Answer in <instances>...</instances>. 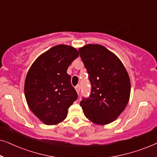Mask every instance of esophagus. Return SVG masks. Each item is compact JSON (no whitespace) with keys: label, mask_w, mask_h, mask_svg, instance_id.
I'll list each match as a JSON object with an SVG mask.
<instances>
[{"label":"esophagus","mask_w":157,"mask_h":157,"mask_svg":"<svg viewBox=\"0 0 157 157\" xmlns=\"http://www.w3.org/2000/svg\"><path fill=\"white\" fill-rule=\"evenodd\" d=\"M75 89H76V91L77 92V94H79V92H80V85H77L76 86V87H75Z\"/></svg>","instance_id":"obj_1"}]
</instances>
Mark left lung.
<instances>
[{
	"label": "left lung",
	"instance_id": "1",
	"mask_svg": "<svg viewBox=\"0 0 157 157\" xmlns=\"http://www.w3.org/2000/svg\"><path fill=\"white\" fill-rule=\"evenodd\" d=\"M89 74L91 93L83 98L81 106L88 119L105 125L114 121L129 100V76L120 59L99 44H88L78 49Z\"/></svg>",
	"mask_w": 157,
	"mask_h": 157
}]
</instances>
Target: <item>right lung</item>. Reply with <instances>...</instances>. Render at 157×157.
<instances>
[{
  "label": "right lung",
  "mask_w": 157,
  "mask_h": 157,
  "mask_svg": "<svg viewBox=\"0 0 157 157\" xmlns=\"http://www.w3.org/2000/svg\"><path fill=\"white\" fill-rule=\"evenodd\" d=\"M78 56L76 48L58 45L40 55L30 68L24 92L31 111L47 125H54L67 117L68 109L78 98L67 74Z\"/></svg>",
  "instance_id": "add662e5"
}]
</instances>
